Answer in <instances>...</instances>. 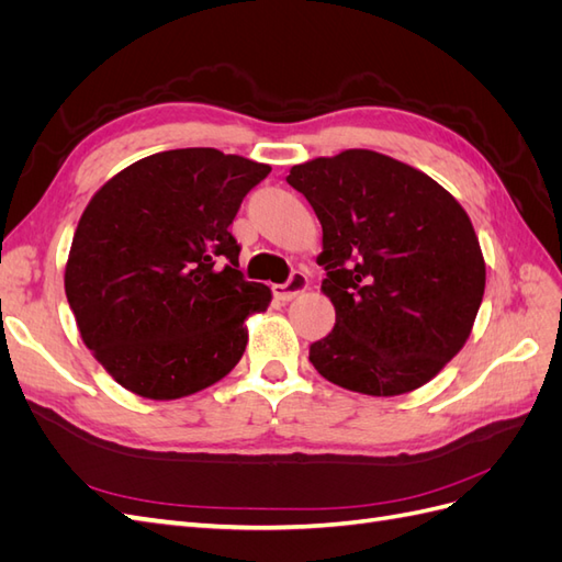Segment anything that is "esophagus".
<instances>
[{
	"label": "esophagus",
	"mask_w": 562,
	"mask_h": 562,
	"mask_svg": "<svg viewBox=\"0 0 562 562\" xmlns=\"http://www.w3.org/2000/svg\"><path fill=\"white\" fill-rule=\"evenodd\" d=\"M302 291H307V274H304V271H300V269L291 271V277H288L285 283L271 285V293H274V297L281 300V302L295 300Z\"/></svg>",
	"instance_id": "esophagus-1"
}]
</instances>
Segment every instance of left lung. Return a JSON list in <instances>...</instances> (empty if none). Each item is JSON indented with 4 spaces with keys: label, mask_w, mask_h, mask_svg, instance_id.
Instances as JSON below:
<instances>
[{
    "label": "left lung",
    "mask_w": 562,
    "mask_h": 562,
    "mask_svg": "<svg viewBox=\"0 0 562 562\" xmlns=\"http://www.w3.org/2000/svg\"><path fill=\"white\" fill-rule=\"evenodd\" d=\"M323 227L333 330L310 347L323 378L368 396L427 384L464 347L485 293L469 215L417 168L370 149L291 168Z\"/></svg>",
    "instance_id": "1"
}]
</instances>
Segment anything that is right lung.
<instances>
[{
    "instance_id": "1",
    "label": "right lung",
    "mask_w": 562,
    "mask_h": 562,
    "mask_svg": "<svg viewBox=\"0 0 562 562\" xmlns=\"http://www.w3.org/2000/svg\"><path fill=\"white\" fill-rule=\"evenodd\" d=\"M271 168L213 147L131 164L83 211L65 295L83 345L124 389L171 401L223 380L269 288L246 281L229 232Z\"/></svg>"
}]
</instances>
